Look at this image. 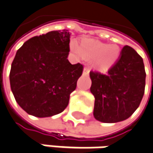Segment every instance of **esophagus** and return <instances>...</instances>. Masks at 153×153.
Segmentation results:
<instances>
[{
    "instance_id": "34e87169",
    "label": "esophagus",
    "mask_w": 153,
    "mask_h": 153,
    "mask_svg": "<svg viewBox=\"0 0 153 153\" xmlns=\"http://www.w3.org/2000/svg\"><path fill=\"white\" fill-rule=\"evenodd\" d=\"M89 68H85L84 69H83V74L84 75H88L89 74Z\"/></svg>"
}]
</instances>
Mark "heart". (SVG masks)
Here are the masks:
<instances>
[{"label":"heart","mask_w":153,"mask_h":153,"mask_svg":"<svg viewBox=\"0 0 153 153\" xmlns=\"http://www.w3.org/2000/svg\"><path fill=\"white\" fill-rule=\"evenodd\" d=\"M70 49L77 58L94 59V68L100 71H107L112 68L120 54L117 45H108L93 39H85L81 45L75 40H72Z\"/></svg>","instance_id":"obj_1"}]
</instances>
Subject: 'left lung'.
Here are the masks:
<instances>
[{
  "label": "left lung",
  "mask_w": 153,
  "mask_h": 153,
  "mask_svg": "<svg viewBox=\"0 0 153 153\" xmlns=\"http://www.w3.org/2000/svg\"><path fill=\"white\" fill-rule=\"evenodd\" d=\"M146 75L143 59L129 46L122 48L120 58L106 74L90 72L95 119L104 123L128 119L142 100Z\"/></svg>",
  "instance_id": "obj_1"
}]
</instances>
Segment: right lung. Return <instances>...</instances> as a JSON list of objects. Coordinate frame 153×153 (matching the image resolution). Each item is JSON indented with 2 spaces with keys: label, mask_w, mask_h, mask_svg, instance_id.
Returning <instances> with one entry per match:
<instances>
[{
  "label": "right lung",
  "mask_w": 153,
  "mask_h": 153,
  "mask_svg": "<svg viewBox=\"0 0 153 153\" xmlns=\"http://www.w3.org/2000/svg\"><path fill=\"white\" fill-rule=\"evenodd\" d=\"M71 33L51 31L27 41L11 65L10 86L18 105L28 114L46 118L60 113L69 102L83 66L68 61Z\"/></svg>",
  "instance_id": "add662e5"
}]
</instances>
